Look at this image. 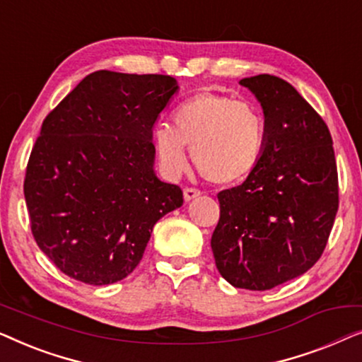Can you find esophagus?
<instances>
[{"label": "esophagus", "mask_w": 362, "mask_h": 362, "mask_svg": "<svg viewBox=\"0 0 362 362\" xmlns=\"http://www.w3.org/2000/svg\"><path fill=\"white\" fill-rule=\"evenodd\" d=\"M197 196H201V191H197V189H194V187H186L185 189V201H192V199H196Z\"/></svg>", "instance_id": "obj_1"}]
</instances>
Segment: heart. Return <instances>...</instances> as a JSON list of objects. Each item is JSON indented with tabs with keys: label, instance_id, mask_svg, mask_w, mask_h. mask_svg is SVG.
<instances>
[{
	"label": "heart",
	"instance_id": "obj_1",
	"mask_svg": "<svg viewBox=\"0 0 362 362\" xmlns=\"http://www.w3.org/2000/svg\"><path fill=\"white\" fill-rule=\"evenodd\" d=\"M265 145L267 122L260 108L214 92L189 97L173 113V128L153 130V148L168 176L186 170L187 146L201 175L219 186L237 185L252 175Z\"/></svg>",
	"mask_w": 362,
	"mask_h": 362
}]
</instances>
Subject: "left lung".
<instances>
[{
    "mask_svg": "<svg viewBox=\"0 0 362 362\" xmlns=\"http://www.w3.org/2000/svg\"><path fill=\"white\" fill-rule=\"evenodd\" d=\"M260 102L267 145L242 185L217 194L211 239L219 274L235 288L270 290L303 275L323 254L338 212L331 133L284 78H242Z\"/></svg>",
    "mask_w": 362,
    "mask_h": 362,
    "instance_id": "left-lung-1",
    "label": "left lung"
}]
</instances>
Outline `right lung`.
Here are the masks:
<instances>
[{
    "instance_id": "right-lung-1",
    "label": "right lung",
    "mask_w": 362,
    "mask_h": 362,
    "mask_svg": "<svg viewBox=\"0 0 362 362\" xmlns=\"http://www.w3.org/2000/svg\"><path fill=\"white\" fill-rule=\"evenodd\" d=\"M177 88L170 76L97 71L44 118L24 197L34 240L62 274L123 280L153 226L182 206L181 187L158 180L151 141Z\"/></svg>"
}]
</instances>
